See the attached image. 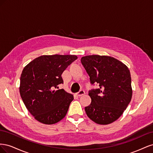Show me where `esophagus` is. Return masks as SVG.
Segmentation results:
<instances>
[{"mask_svg":"<svg viewBox=\"0 0 153 153\" xmlns=\"http://www.w3.org/2000/svg\"><path fill=\"white\" fill-rule=\"evenodd\" d=\"M85 91H84V90H80V91L78 92H77V94H76V95L78 96H83L84 94H85Z\"/></svg>","mask_w":153,"mask_h":153,"instance_id":"esophagus-1","label":"esophagus"}]
</instances>
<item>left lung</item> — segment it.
<instances>
[{"label":"left lung","instance_id":"obj_1","mask_svg":"<svg viewBox=\"0 0 153 153\" xmlns=\"http://www.w3.org/2000/svg\"><path fill=\"white\" fill-rule=\"evenodd\" d=\"M81 62L98 89L89 91L91 103L85 107L92 121L108 124L121 117L132 97L131 78L128 67L117 59L98 55H87Z\"/></svg>","mask_w":153,"mask_h":153}]
</instances>
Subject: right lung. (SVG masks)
Here are the masks:
<instances>
[{
  "label": "right lung",
  "instance_id": "1",
  "mask_svg": "<svg viewBox=\"0 0 153 153\" xmlns=\"http://www.w3.org/2000/svg\"><path fill=\"white\" fill-rule=\"evenodd\" d=\"M77 57L73 55H42L23 69L20 93L29 112L39 122L53 124L68 112L73 95L58 85L63 84V71Z\"/></svg>",
  "mask_w": 153,
  "mask_h": 153
}]
</instances>
